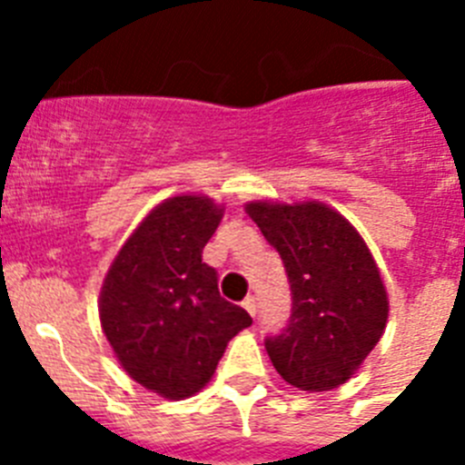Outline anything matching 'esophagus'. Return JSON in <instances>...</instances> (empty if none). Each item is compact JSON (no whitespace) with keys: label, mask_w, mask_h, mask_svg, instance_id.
Instances as JSON below:
<instances>
[{"label":"esophagus","mask_w":465,"mask_h":465,"mask_svg":"<svg viewBox=\"0 0 465 465\" xmlns=\"http://www.w3.org/2000/svg\"><path fill=\"white\" fill-rule=\"evenodd\" d=\"M242 305H244V310L249 312V314L256 316V312H258V300L253 298V295H246L244 302H242Z\"/></svg>","instance_id":"esophagus-1"}]
</instances>
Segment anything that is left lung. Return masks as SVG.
Returning a JSON list of instances; mask_svg holds the SVG:
<instances>
[{"instance_id": "left-lung-1", "label": "left lung", "mask_w": 465, "mask_h": 465, "mask_svg": "<svg viewBox=\"0 0 465 465\" xmlns=\"http://www.w3.org/2000/svg\"><path fill=\"white\" fill-rule=\"evenodd\" d=\"M246 213L279 252L291 283L289 323L265 338L270 361L291 386L331 391L384 332L380 270L351 223L326 204L252 203Z\"/></svg>"}]
</instances>
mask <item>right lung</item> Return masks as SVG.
Instances as JSON below:
<instances>
[{
    "mask_svg": "<svg viewBox=\"0 0 465 465\" xmlns=\"http://www.w3.org/2000/svg\"><path fill=\"white\" fill-rule=\"evenodd\" d=\"M221 216L209 197H170L123 244L102 286V331L123 371L170 401L200 391L230 340L252 326L203 262Z\"/></svg>",
    "mask_w": 465,
    "mask_h": 465,
    "instance_id": "add662e5",
    "label": "right lung"
}]
</instances>
